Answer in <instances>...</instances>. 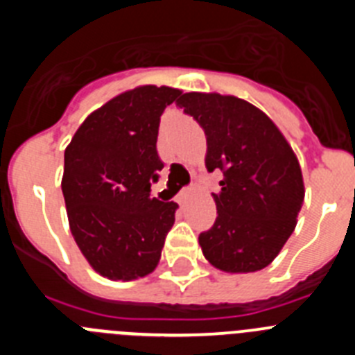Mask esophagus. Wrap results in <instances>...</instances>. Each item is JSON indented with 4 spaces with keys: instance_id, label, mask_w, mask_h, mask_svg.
Here are the masks:
<instances>
[{
    "instance_id": "obj_1",
    "label": "esophagus",
    "mask_w": 355,
    "mask_h": 355,
    "mask_svg": "<svg viewBox=\"0 0 355 355\" xmlns=\"http://www.w3.org/2000/svg\"><path fill=\"white\" fill-rule=\"evenodd\" d=\"M190 196H192V188H183L180 192V196H178V202H180V205H184Z\"/></svg>"
}]
</instances>
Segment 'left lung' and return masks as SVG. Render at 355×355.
<instances>
[{"instance_id": "obj_1", "label": "left lung", "mask_w": 355, "mask_h": 355, "mask_svg": "<svg viewBox=\"0 0 355 355\" xmlns=\"http://www.w3.org/2000/svg\"><path fill=\"white\" fill-rule=\"evenodd\" d=\"M206 133V168L220 171L216 220L199 234L213 266L231 274L270 265L304 202L299 159L270 117L234 96L188 92L178 101Z\"/></svg>"}]
</instances>
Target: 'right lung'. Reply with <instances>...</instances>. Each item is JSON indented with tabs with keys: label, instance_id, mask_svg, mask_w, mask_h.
Returning <instances> with one entry per match:
<instances>
[{
	"label": "right lung",
	"instance_id": "obj_1",
	"mask_svg": "<svg viewBox=\"0 0 355 355\" xmlns=\"http://www.w3.org/2000/svg\"><path fill=\"white\" fill-rule=\"evenodd\" d=\"M181 90L144 85L85 119L64 155L69 227L85 259L114 281L146 277L162 258L175 202L150 196L163 163L159 117Z\"/></svg>",
	"mask_w": 355,
	"mask_h": 355
}]
</instances>
